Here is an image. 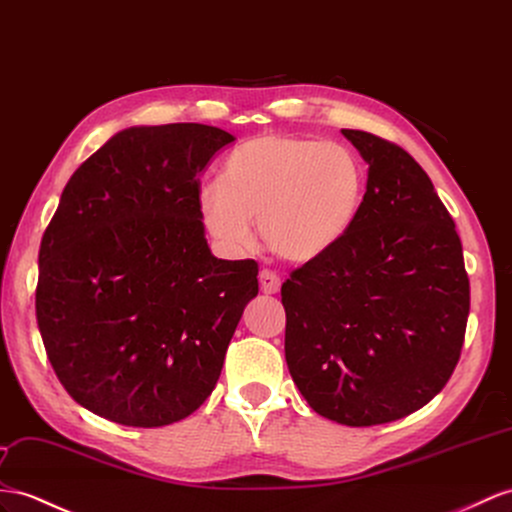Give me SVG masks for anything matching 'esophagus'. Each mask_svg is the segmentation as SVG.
I'll list each match as a JSON object with an SVG mask.
<instances>
[{
  "label": "esophagus",
  "mask_w": 512,
  "mask_h": 512,
  "mask_svg": "<svg viewBox=\"0 0 512 512\" xmlns=\"http://www.w3.org/2000/svg\"><path fill=\"white\" fill-rule=\"evenodd\" d=\"M259 285L264 294H277L281 287V279L272 270H261L259 272Z\"/></svg>",
  "instance_id": "obj_1"
}]
</instances>
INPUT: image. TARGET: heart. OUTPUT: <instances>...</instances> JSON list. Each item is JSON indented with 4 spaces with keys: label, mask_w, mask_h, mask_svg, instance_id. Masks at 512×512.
I'll use <instances>...</instances> for the list:
<instances>
[{
    "label": "heart",
    "mask_w": 512,
    "mask_h": 512,
    "mask_svg": "<svg viewBox=\"0 0 512 512\" xmlns=\"http://www.w3.org/2000/svg\"><path fill=\"white\" fill-rule=\"evenodd\" d=\"M365 194V168L344 144L266 134L235 147L220 181L196 190L207 233L229 255L253 246V222L270 251L294 264L344 240Z\"/></svg>",
    "instance_id": "heart-1"
}]
</instances>
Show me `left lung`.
Returning <instances> with one entry per match:
<instances>
[{
	"label": "left lung",
	"mask_w": 512,
	"mask_h": 512,
	"mask_svg": "<svg viewBox=\"0 0 512 512\" xmlns=\"http://www.w3.org/2000/svg\"><path fill=\"white\" fill-rule=\"evenodd\" d=\"M368 164L357 220L281 287L285 361L318 415L374 426L422 409L450 381L469 316L454 220L413 157L342 129Z\"/></svg>",
	"instance_id": "1"
}]
</instances>
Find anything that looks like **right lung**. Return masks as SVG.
<instances>
[{"label":"right lung","instance_id":"obj_1","mask_svg":"<svg viewBox=\"0 0 512 512\" xmlns=\"http://www.w3.org/2000/svg\"><path fill=\"white\" fill-rule=\"evenodd\" d=\"M235 138L199 123L114 134L62 190L38 251L36 320L69 396L110 422L155 428L207 400L244 307L253 259H218L199 175Z\"/></svg>","mask_w":512,"mask_h":512}]
</instances>
